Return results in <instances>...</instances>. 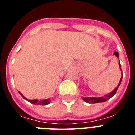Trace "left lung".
<instances>
[{
	"instance_id": "left-lung-1",
	"label": "left lung",
	"mask_w": 135,
	"mask_h": 135,
	"mask_svg": "<svg viewBox=\"0 0 135 135\" xmlns=\"http://www.w3.org/2000/svg\"><path fill=\"white\" fill-rule=\"evenodd\" d=\"M114 55H115V57H117V58L118 59L119 58V53L118 52H114ZM119 66H120V68L121 70V65H120V61H119ZM122 79V78H120V80L119 82V84H118L117 87H115V89L114 90H112L111 93L107 94L105 96L103 97H82V99L84 100L85 102L89 103H101V102H105V101H108V99H111L112 97L115 95V94L116 93V91L118 89L119 86L120 85V83H121Z\"/></svg>"
}]
</instances>
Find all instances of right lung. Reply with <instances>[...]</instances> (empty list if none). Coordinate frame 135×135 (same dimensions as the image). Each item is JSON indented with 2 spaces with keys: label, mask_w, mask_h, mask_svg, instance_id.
Returning a JSON list of instances; mask_svg holds the SVG:
<instances>
[{
  "label": "right lung",
  "mask_w": 135,
  "mask_h": 135,
  "mask_svg": "<svg viewBox=\"0 0 135 135\" xmlns=\"http://www.w3.org/2000/svg\"><path fill=\"white\" fill-rule=\"evenodd\" d=\"M20 93V95L22 96V97H23L24 99L27 100V101H29L30 103H32V104H34V105H48L50 103V101H51V99H50V98L47 99H44V100H38V99H34V100H30V99H26V97H25L24 96H23L22 94L20 93V92H19Z\"/></svg>",
  "instance_id": "right-lung-1"
}]
</instances>
